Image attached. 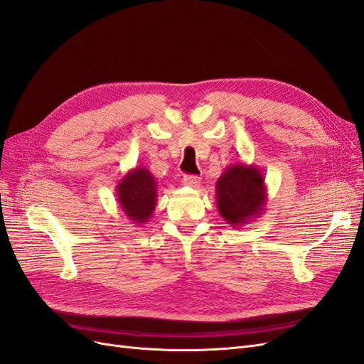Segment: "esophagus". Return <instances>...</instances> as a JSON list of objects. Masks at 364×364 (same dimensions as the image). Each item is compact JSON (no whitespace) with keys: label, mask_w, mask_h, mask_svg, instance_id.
I'll return each instance as SVG.
<instances>
[{"label":"esophagus","mask_w":364,"mask_h":364,"mask_svg":"<svg viewBox=\"0 0 364 364\" xmlns=\"http://www.w3.org/2000/svg\"><path fill=\"white\" fill-rule=\"evenodd\" d=\"M183 183L191 186V188H199V186H200V178H199V176L186 174V176H183Z\"/></svg>","instance_id":"34e87169"}]
</instances>
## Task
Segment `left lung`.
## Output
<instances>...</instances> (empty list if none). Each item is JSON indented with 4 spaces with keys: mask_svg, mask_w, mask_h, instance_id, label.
Listing matches in <instances>:
<instances>
[{
    "mask_svg": "<svg viewBox=\"0 0 364 364\" xmlns=\"http://www.w3.org/2000/svg\"><path fill=\"white\" fill-rule=\"evenodd\" d=\"M217 208L230 226L247 225L262 214L267 202L264 176L255 165L232 164L215 183Z\"/></svg>",
    "mask_w": 364,
    "mask_h": 364,
    "instance_id": "obj_1",
    "label": "left lung"
}]
</instances>
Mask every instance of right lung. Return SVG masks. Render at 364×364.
I'll return each mask as SVG.
<instances>
[{"label":"right lung","mask_w":364,"mask_h":364,"mask_svg":"<svg viewBox=\"0 0 364 364\" xmlns=\"http://www.w3.org/2000/svg\"><path fill=\"white\" fill-rule=\"evenodd\" d=\"M158 183L146 167L129 170L117 183V202L135 225H144L155 213Z\"/></svg>","instance_id":"1"}]
</instances>
